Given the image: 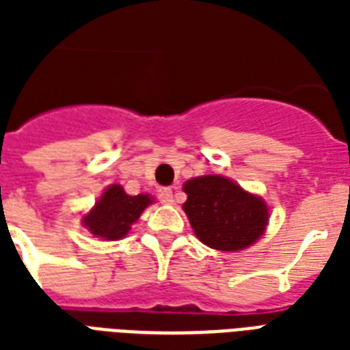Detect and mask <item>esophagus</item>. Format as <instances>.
I'll return each instance as SVG.
<instances>
[{"instance_id":"obj_1","label":"esophagus","mask_w":350,"mask_h":350,"mask_svg":"<svg viewBox=\"0 0 350 350\" xmlns=\"http://www.w3.org/2000/svg\"><path fill=\"white\" fill-rule=\"evenodd\" d=\"M159 202L165 203V205H170V203H174V194L170 189H165V191L159 192Z\"/></svg>"}]
</instances>
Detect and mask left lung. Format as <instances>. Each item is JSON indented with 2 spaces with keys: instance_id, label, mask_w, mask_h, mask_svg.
Segmentation results:
<instances>
[{
  "instance_id": "1",
  "label": "left lung",
  "mask_w": 350,
  "mask_h": 350,
  "mask_svg": "<svg viewBox=\"0 0 350 350\" xmlns=\"http://www.w3.org/2000/svg\"><path fill=\"white\" fill-rule=\"evenodd\" d=\"M194 234L218 250H241L260 238L269 224V208L261 198L249 194L221 176H202L183 185Z\"/></svg>"
}]
</instances>
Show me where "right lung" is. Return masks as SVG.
<instances>
[{
  "label": "right lung",
  "instance_id": "obj_1",
  "mask_svg": "<svg viewBox=\"0 0 350 350\" xmlns=\"http://www.w3.org/2000/svg\"><path fill=\"white\" fill-rule=\"evenodd\" d=\"M152 200L147 194L129 196L121 185H111L83 218L85 227L101 239L123 238Z\"/></svg>",
  "mask_w": 350,
  "mask_h": 350
}]
</instances>
